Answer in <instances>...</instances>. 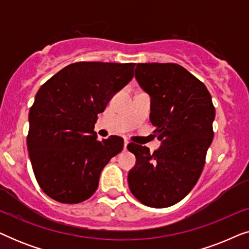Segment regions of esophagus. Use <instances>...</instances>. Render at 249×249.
<instances>
[{
    "label": "esophagus",
    "instance_id": "1",
    "mask_svg": "<svg viewBox=\"0 0 249 249\" xmlns=\"http://www.w3.org/2000/svg\"><path fill=\"white\" fill-rule=\"evenodd\" d=\"M128 144H129V142L127 141V139H124V149H127Z\"/></svg>",
    "mask_w": 249,
    "mask_h": 249
}]
</instances>
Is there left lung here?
I'll list each match as a JSON object with an SVG mask.
<instances>
[{
  "instance_id": "8db88e82",
  "label": "left lung",
  "mask_w": 249,
  "mask_h": 249,
  "mask_svg": "<svg viewBox=\"0 0 249 249\" xmlns=\"http://www.w3.org/2000/svg\"><path fill=\"white\" fill-rule=\"evenodd\" d=\"M135 78L151 97L149 120L158 151L128 144L136 164L128 173L132 195L146 206L175 205L194 188L213 141L215 108L202 81L176 63H138Z\"/></svg>"
}]
</instances>
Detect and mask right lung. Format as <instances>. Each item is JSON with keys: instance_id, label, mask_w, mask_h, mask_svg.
I'll list each match as a JSON object with an SVG mask.
<instances>
[{"instance_id": "obj_1", "label": "right lung", "mask_w": 249, "mask_h": 249, "mask_svg": "<svg viewBox=\"0 0 249 249\" xmlns=\"http://www.w3.org/2000/svg\"><path fill=\"white\" fill-rule=\"evenodd\" d=\"M135 66L72 63L37 91L27 146L37 182L51 198L77 204L96 192L101 171L124 148L119 136L98 141L97 114L132 79Z\"/></svg>"}]
</instances>
